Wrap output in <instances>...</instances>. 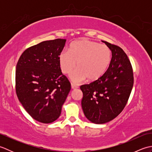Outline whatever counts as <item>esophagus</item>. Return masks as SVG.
Returning <instances> with one entry per match:
<instances>
[{"instance_id": "esophagus-1", "label": "esophagus", "mask_w": 152, "mask_h": 152, "mask_svg": "<svg viewBox=\"0 0 152 152\" xmlns=\"http://www.w3.org/2000/svg\"><path fill=\"white\" fill-rule=\"evenodd\" d=\"M71 87H72V89H75L78 88V86L77 85V84H76V83H71Z\"/></svg>"}]
</instances>
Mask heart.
Segmentation results:
<instances>
[{
  "mask_svg": "<svg viewBox=\"0 0 152 152\" xmlns=\"http://www.w3.org/2000/svg\"><path fill=\"white\" fill-rule=\"evenodd\" d=\"M112 52L106 45L86 39L76 41L70 45L69 51L64 50L59 55L61 69L70 74V78L80 82L86 78L90 81L98 80L104 75L110 64Z\"/></svg>",
  "mask_w": 152,
  "mask_h": 152,
  "instance_id": "1",
  "label": "heart"
}]
</instances>
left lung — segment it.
I'll list each match as a JSON object with an SVG mask.
<instances>
[{"label":"left lung","mask_w":152,"mask_h":152,"mask_svg":"<svg viewBox=\"0 0 152 152\" xmlns=\"http://www.w3.org/2000/svg\"><path fill=\"white\" fill-rule=\"evenodd\" d=\"M102 42L112 51L110 64L101 78L80 86L83 113L88 120L96 124L109 122L120 114L129 98L134 82L131 64L124 51Z\"/></svg>","instance_id":"obj_1"}]
</instances>
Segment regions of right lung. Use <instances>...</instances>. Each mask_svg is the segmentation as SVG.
<instances>
[{"instance_id":"1","label":"right lung","mask_w":152,"mask_h":152,"mask_svg":"<svg viewBox=\"0 0 152 152\" xmlns=\"http://www.w3.org/2000/svg\"><path fill=\"white\" fill-rule=\"evenodd\" d=\"M66 40H46L27 48L16 66L15 90L19 101L35 120L50 124L61 115L70 91L61 72L59 57Z\"/></svg>"}]
</instances>
